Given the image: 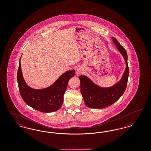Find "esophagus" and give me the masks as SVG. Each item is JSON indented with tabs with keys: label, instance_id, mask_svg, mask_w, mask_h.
Here are the masks:
<instances>
[{
	"label": "esophagus",
	"instance_id": "34e87169",
	"mask_svg": "<svg viewBox=\"0 0 151 151\" xmlns=\"http://www.w3.org/2000/svg\"><path fill=\"white\" fill-rule=\"evenodd\" d=\"M83 72V70L82 68H79L76 70V74L77 76H80V75H81Z\"/></svg>",
	"mask_w": 151,
	"mask_h": 151
}]
</instances>
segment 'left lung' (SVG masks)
<instances>
[{
  "instance_id": "1",
  "label": "left lung",
  "mask_w": 151,
  "mask_h": 151,
  "mask_svg": "<svg viewBox=\"0 0 151 151\" xmlns=\"http://www.w3.org/2000/svg\"><path fill=\"white\" fill-rule=\"evenodd\" d=\"M111 39L124 58L126 68L121 79L115 84L108 87L96 84L86 75L79 76L80 91L85 104L88 108L102 109L109 106L118 100L126 90L129 75L127 52L116 38L111 37Z\"/></svg>"
}]
</instances>
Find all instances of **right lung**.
Masks as SVG:
<instances>
[{
  "label": "right lung",
  "instance_id": "obj_1",
  "mask_svg": "<svg viewBox=\"0 0 151 151\" xmlns=\"http://www.w3.org/2000/svg\"><path fill=\"white\" fill-rule=\"evenodd\" d=\"M21 58L17 71V83L22 100L29 106L43 113L54 112L59 110L63 102V96L68 82L73 77L75 70L63 73L48 87L34 89L29 86L24 79L20 63Z\"/></svg>",
  "mask_w": 151,
  "mask_h": 151
}]
</instances>
